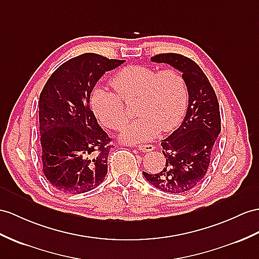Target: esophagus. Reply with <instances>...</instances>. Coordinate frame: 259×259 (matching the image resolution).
<instances>
[{"label": "esophagus", "instance_id": "34e87169", "mask_svg": "<svg viewBox=\"0 0 259 259\" xmlns=\"http://www.w3.org/2000/svg\"><path fill=\"white\" fill-rule=\"evenodd\" d=\"M136 148L138 150L143 151V153H149V151H153L154 150L153 145H137Z\"/></svg>", "mask_w": 259, "mask_h": 259}]
</instances>
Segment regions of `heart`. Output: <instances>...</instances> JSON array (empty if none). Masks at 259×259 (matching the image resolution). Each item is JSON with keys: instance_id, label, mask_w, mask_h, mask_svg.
Listing matches in <instances>:
<instances>
[{"instance_id": "heart-1", "label": "heart", "mask_w": 259, "mask_h": 259, "mask_svg": "<svg viewBox=\"0 0 259 259\" xmlns=\"http://www.w3.org/2000/svg\"><path fill=\"white\" fill-rule=\"evenodd\" d=\"M111 83L118 94L103 87L96 88L90 99L91 110L105 127L119 130L127 118L122 101L135 100L134 113L138 117L121 134L126 143L146 142L160 131H174L186 114L187 83L176 69L158 71L148 66H128L116 72Z\"/></svg>"}]
</instances>
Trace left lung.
<instances>
[{"label":"left lung","instance_id":"left-lung-1","mask_svg":"<svg viewBox=\"0 0 259 259\" xmlns=\"http://www.w3.org/2000/svg\"><path fill=\"white\" fill-rule=\"evenodd\" d=\"M151 61L168 64L182 72L189 94L184 122L161 141L165 167L158 174L143 171L151 186L169 193L190 191L204 178L214 143L221 132L217 94L201 68L179 54H159Z\"/></svg>","mask_w":259,"mask_h":259}]
</instances>
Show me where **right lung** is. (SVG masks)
<instances>
[{
	"mask_svg": "<svg viewBox=\"0 0 259 259\" xmlns=\"http://www.w3.org/2000/svg\"><path fill=\"white\" fill-rule=\"evenodd\" d=\"M125 60L87 53L64 62L39 96L42 171L56 190L83 193L108 174L111 138L90 109L97 82Z\"/></svg>",
	"mask_w": 259,
	"mask_h": 259,
	"instance_id": "right-lung-1",
	"label": "right lung"
}]
</instances>
